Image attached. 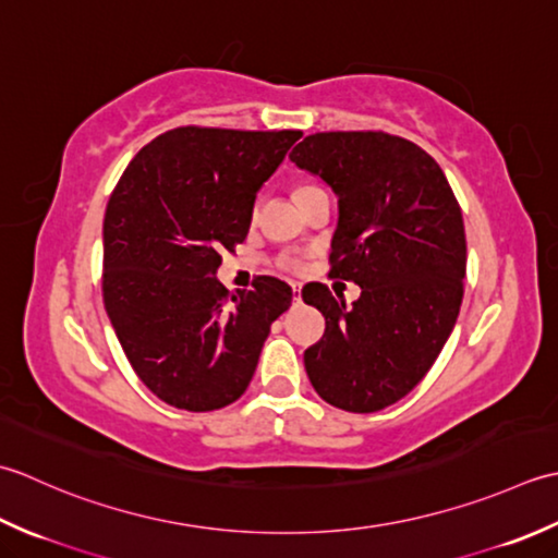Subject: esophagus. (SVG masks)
<instances>
[{
    "mask_svg": "<svg viewBox=\"0 0 558 558\" xmlns=\"http://www.w3.org/2000/svg\"><path fill=\"white\" fill-rule=\"evenodd\" d=\"M291 291H293V301H295V303H301V287H295V283H293Z\"/></svg>",
    "mask_w": 558,
    "mask_h": 558,
    "instance_id": "esophagus-1",
    "label": "esophagus"
}]
</instances>
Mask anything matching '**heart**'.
Instances as JSON below:
<instances>
[{
	"mask_svg": "<svg viewBox=\"0 0 558 558\" xmlns=\"http://www.w3.org/2000/svg\"><path fill=\"white\" fill-rule=\"evenodd\" d=\"M311 190H315V187L313 185H303V187L295 190V195H303V192H311ZM279 267L287 269V271H301V259L293 257V255H281L279 257Z\"/></svg>",
	"mask_w": 558,
	"mask_h": 558,
	"instance_id": "b5f03b06",
	"label": "heart"
}]
</instances>
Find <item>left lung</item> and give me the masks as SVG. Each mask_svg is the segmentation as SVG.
I'll return each mask as SVG.
<instances>
[{
  "instance_id": "8db88e82",
  "label": "left lung",
  "mask_w": 558,
  "mask_h": 558,
  "mask_svg": "<svg viewBox=\"0 0 558 558\" xmlns=\"http://www.w3.org/2000/svg\"><path fill=\"white\" fill-rule=\"evenodd\" d=\"M291 161L337 195L332 277L361 287L335 299L325 283L303 301L325 315L305 373L327 404L368 414L422 383L458 320L468 241L460 204L422 146L385 132H317Z\"/></svg>"
}]
</instances>
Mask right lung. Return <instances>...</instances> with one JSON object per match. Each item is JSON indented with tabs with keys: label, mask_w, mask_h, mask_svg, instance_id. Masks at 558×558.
Masks as SVG:
<instances>
[{
	"label": "right lung",
	"mask_w": 558,
	"mask_h": 558,
	"mask_svg": "<svg viewBox=\"0 0 558 558\" xmlns=\"http://www.w3.org/2000/svg\"><path fill=\"white\" fill-rule=\"evenodd\" d=\"M299 130L178 128L124 168L104 219V303L134 373L158 400L211 412L241 397L291 287L216 279L245 241L259 187Z\"/></svg>",
	"instance_id": "1"
}]
</instances>
